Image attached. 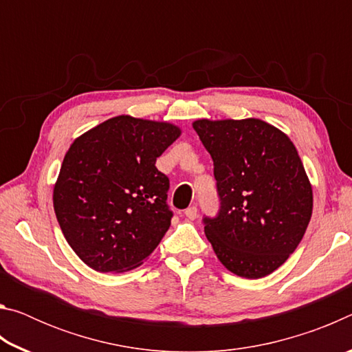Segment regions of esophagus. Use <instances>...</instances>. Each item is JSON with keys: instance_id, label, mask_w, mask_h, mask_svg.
Returning <instances> with one entry per match:
<instances>
[{"instance_id": "34e87169", "label": "esophagus", "mask_w": 352, "mask_h": 352, "mask_svg": "<svg viewBox=\"0 0 352 352\" xmlns=\"http://www.w3.org/2000/svg\"><path fill=\"white\" fill-rule=\"evenodd\" d=\"M184 216H186L189 220H194L195 217H197V206L192 205V206L186 208V210H184Z\"/></svg>"}]
</instances>
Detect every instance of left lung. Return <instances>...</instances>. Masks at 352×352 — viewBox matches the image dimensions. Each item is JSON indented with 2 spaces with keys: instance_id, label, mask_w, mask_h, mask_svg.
Listing matches in <instances>:
<instances>
[{
  "instance_id": "left-lung-1",
  "label": "left lung",
  "mask_w": 352,
  "mask_h": 352,
  "mask_svg": "<svg viewBox=\"0 0 352 352\" xmlns=\"http://www.w3.org/2000/svg\"><path fill=\"white\" fill-rule=\"evenodd\" d=\"M192 127L214 162L220 208L204 217L219 261L258 279L287 261L312 216V186L294 142L261 119H199Z\"/></svg>"
}]
</instances>
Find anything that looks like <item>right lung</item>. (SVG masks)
<instances>
[{
	"label": "right lung",
	"instance_id": "1",
	"mask_svg": "<svg viewBox=\"0 0 352 352\" xmlns=\"http://www.w3.org/2000/svg\"><path fill=\"white\" fill-rule=\"evenodd\" d=\"M180 133L169 122L122 115L68 148L54 211L69 247L93 270H132L162 242L174 214L169 178L155 163Z\"/></svg>",
	"mask_w": 352,
	"mask_h": 352
}]
</instances>
